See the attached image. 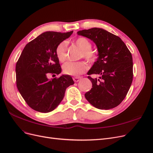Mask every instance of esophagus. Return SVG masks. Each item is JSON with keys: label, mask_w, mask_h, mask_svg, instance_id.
I'll list each match as a JSON object with an SVG mask.
<instances>
[{"label": "esophagus", "mask_w": 153, "mask_h": 153, "mask_svg": "<svg viewBox=\"0 0 153 153\" xmlns=\"http://www.w3.org/2000/svg\"><path fill=\"white\" fill-rule=\"evenodd\" d=\"M73 79V80H74L75 82H78L81 79V77H74Z\"/></svg>", "instance_id": "esophagus-1"}]
</instances>
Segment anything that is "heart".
I'll list each match as a JSON object with an SVG mask.
<instances>
[{
  "label": "heart",
  "instance_id": "obj_1",
  "mask_svg": "<svg viewBox=\"0 0 153 153\" xmlns=\"http://www.w3.org/2000/svg\"><path fill=\"white\" fill-rule=\"evenodd\" d=\"M75 45L82 50L81 57H83L86 59L94 61L95 59V53L91 50L92 45L91 42L85 38H79L75 41ZM67 42L66 41L62 42L56 48V53L58 59L60 62H63L66 58ZM88 68V66L86 62L81 61L78 62H68L65 63L63 66V71L66 75L71 76H79L84 73Z\"/></svg>",
  "mask_w": 153,
  "mask_h": 153
}]
</instances>
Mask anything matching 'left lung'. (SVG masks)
<instances>
[{
    "label": "left lung",
    "mask_w": 153,
    "mask_h": 153,
    "mask_svg": "<svg viewBox=\"0 0 153 153\" xmlns=\"http://www.w3.org/2000/svg\"><path fill=\"white\" fill-rule=\"evenodd\" d=\"M92 41L98 50V57L88 75H100V79L88 78L92 88L85 94L90 104L108 110L119 105L126 97L132 84V54L122 39L106 30L94 27L77 32Z\"/></svg>",
    "instance_id": "1"
}]
</instances>
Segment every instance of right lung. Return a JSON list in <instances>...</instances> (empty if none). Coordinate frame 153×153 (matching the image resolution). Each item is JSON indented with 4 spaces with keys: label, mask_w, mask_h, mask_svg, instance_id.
Returning <instances> with one entry per match:
<instances>
[{
    "label": "right lung",
    "mask_w": 153,
    "mask_h": 153,
    "mask_svg": "<svg viewBox=\"0 0 153 153\" xmlns=\"http://www.w3.org/2000/svg\"><path fill=\"white\" fill-rule=\"evenodd\" d=\"M72 33H42L26 45L17 61V89L27 105L36 111L47 113L55 109L62 101L66 88L74 84L68 75L52 80L47 77L49 73L59 75L62 72L56 48Z\"/></svg>",
    "instance_id": "right-lung-1"
}]
</instances>
